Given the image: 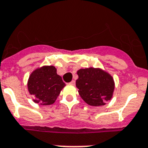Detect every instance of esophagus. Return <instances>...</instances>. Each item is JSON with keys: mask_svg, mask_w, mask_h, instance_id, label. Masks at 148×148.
Returning <instances> with one entry per match:
<instances>
[{"mask_svg": "<svg viewBox=\"0 0 148 148\" xmlns=\"http://www.w3.org/2000/svg\"><path fill=\"white\" fill-rule=\"evenodd\" d=\"M70 84H72V85H75V80H72V81L71 82Z\"/></svg>", "mask_w": 148, "mask_h": 148, "instance_id": "esophagus-1", "label": "esophagus"}]
</instances>
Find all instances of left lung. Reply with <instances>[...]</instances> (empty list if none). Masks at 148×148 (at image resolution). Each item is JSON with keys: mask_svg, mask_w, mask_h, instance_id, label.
<instances>
[{"mask_svg": "<svg viewBox=\"0 0 148 148\" xmlns=\"http://www.w3.org/2000/svg\"><path fill=\"white\" fill-rule=\"evenodd\" d=\"M76 86L80 97L91 106H101L110 100L114 90V79L99 68H89L77 71Z\"/></svg>", "mask_w": 148, "mask_h": 148, "instance_id": "8db88e82", "label": "left lung"}]
</instances>
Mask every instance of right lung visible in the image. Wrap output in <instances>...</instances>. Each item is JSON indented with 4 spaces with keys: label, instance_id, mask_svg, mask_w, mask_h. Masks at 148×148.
Segmentation results:
<instances>
[{
    "label": "right lung",
    "instance_id": "1",
    "mask_svg": "<svg viewBox=\"0 0 148 148\" xmlns=\"http://www.w3.org/2000/svg\"><path fill=\"white\" fill-rule=\"evenodd\" d=\"M64 86L54 66H43L36 69L30 75L28 81V91L35 96L34 101L43 105L55 102Z\"/></svg>",
    "mask_w": 148,
    "mask_h": 148
}]
</instances>
